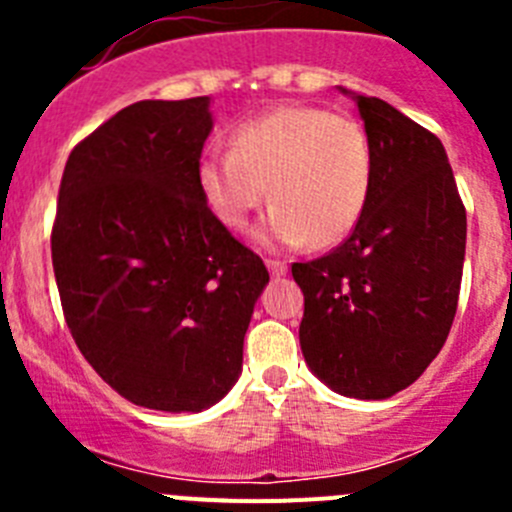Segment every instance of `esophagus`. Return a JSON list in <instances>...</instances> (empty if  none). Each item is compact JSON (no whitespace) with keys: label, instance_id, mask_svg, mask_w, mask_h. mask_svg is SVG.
I'll return each mask as SVG.
<instances>
[{"label":"esophagus","instance_id":"esophagus-1","mask_svg":"<svg viewBox=\"0 0 512 512\" xmlns=\"http://www.w3.org/2000/svg\"><path fill=\"white\" fill-rule=\"evenodd\" d=\"M266 269H269L271 279H279L287 274V264H284V261H277V259H266Z\"/></svg>","mask_w":512,"mask_h":512}]
</instances>
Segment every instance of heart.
Returning a JSON list of instances; mask_svg holds the SVG:
<instances>
[{
    "instance_id": "b5f03b06",
    "label": "heart",
    "mask_w": 512,
    "mask_h": 512,
    "mask_svg": "<svg viewBox=\"0 0 512 512\" xmlns=\"http://www.w3.org/2000/svg\"><path fill=\"white\" fill-rule=\"evenodd\" d=\"M207 210L241 230L264 205L253 230L264 248H330L359 225L372 194V146L346 115L292 104L241 122L233 148H210L197 161Z\"/></svg>"
}]
</instances>
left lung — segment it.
<instances>
[{
    "label": "left lung",
    "instance_id": "8db88e82",
    "mask_svg": "<svg viewBox=\"0 0 512 512\" xmlns=\"http://www.w3.org/2000/svg\"><path fill=\"white\" fill-rule=\"evenodd\" d=\"M351 97L372 146V194L341 246L292 264L305 295L300 346L333 392L387 400L428 369L449 336L467 210L436 135L384 99Z\"/></svg>",
    "mask_w": 512,
    "mask_h": 512
}]
</instances>
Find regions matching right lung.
Returning a JSON list of instances; mask_svg holds the SVG:
<instances>
[{
  "mask_svg": "<svg viewBox=\"0 0 512 512\" xmlns=\"http://www.w3.org/2000/svg\"><path fill=\"white\" fill-rule=\"evenodd\" d=\"M210 97L143 99L71 151L51 233L63 318L133 405L200 413L241 374L264 261L207 210Z\"/></svg>",
  "mask_w": 512,
  "mask_h": 512,
  "instance_id": "right-lung-1",
  "label": "right lung"
}]
</instances>
